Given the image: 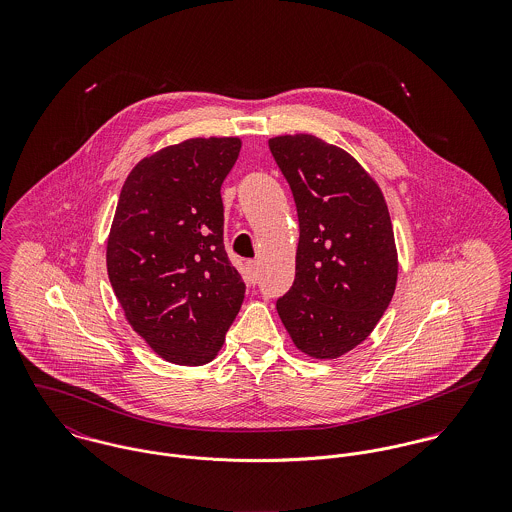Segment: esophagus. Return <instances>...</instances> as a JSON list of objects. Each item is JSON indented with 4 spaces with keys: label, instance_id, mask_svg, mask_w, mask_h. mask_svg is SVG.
I'll list each match as a JSON object with an SVG mask.
<instances>
[{
    "label": "esophagus",
    "instance_id": "1",
    "mask_svg": "<svg viewBox=\"0 0 512 512\" xmlns=\"http://www.w3.org/2000/svg\"><path fill=\"white\" fill-rule=\"evenodd\" d=\"M256 268H258L256 260H248L246 262V272H248V282L250 284H256Z\"/></svg>",
    "mask_w": 512,
    "mask_h": 512
}]
</instances>
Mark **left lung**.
Here are the masks:
<instances>
[{"instance_id": "left-lung-1", "label": "left lung", "mask_w": 512, "mask_h": 512, "mask_svg": "<svg viewBox=\"0 0 512 512\" xmlns=\"http://www.w3.org/2000/svg\"><path fill=\"white\" fill-rule=\"evenodd\" d=\"M268 146L299 220L295 280L276 307L301 353L337 359L365 341L396 290L388 207L345 149L309 134L278 136Z\"/></svg>"}]
</instances>
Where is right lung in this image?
I'll use <instances>...</instances> for the list:
<instances>
[{
  "instance_id": "add662e5",
  "label": "right lung",
  "mask_w": 512,
  "mask_h": 512,
  "mask_svg": "<svg viewBox=\"0 0 512 512\" xmlns=\"http://www.w3.org/2000/svg\"><path fill=\"white\" fill-rule=\"evenodd\" d=\"M238 138L163 147L128 175L108 236L106 266L128 323L165 361L211 363L246 286L224 250L220 185Z\"/></svg>"
}]
</instances>
